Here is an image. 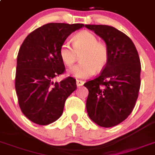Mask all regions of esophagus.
Instances as JSON below:
<instances>
[{"mask_svg":"<svg viewBox=\"0 0 155 155\" xmlns=\"http://www.w3.org/2000/svg\"><path fill=\"white\" fill-rule=\"evenodd\" d=\"M84 84V82L82 81V80H76V85H77V87H81V86H83Z\"/></svg>","mask_w":155,"mask_h":155,"instance_id":"esophagus-1","label":"esophagus"}]
</instances>
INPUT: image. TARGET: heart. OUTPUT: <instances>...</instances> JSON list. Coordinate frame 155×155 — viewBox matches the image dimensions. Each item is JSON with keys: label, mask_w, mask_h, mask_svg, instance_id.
<instances>
[{"label": "heart", "mask_w": 155, "mask_h": 155, "mask_svg": "<svg viewBox=\"0 0 155 155\" xmlns=\"http://www.w3.org/2000/svg\"><path fill=\"white\" fill-rule=\"evenodd\" d=\"M73 47L64 42L59 49L60 58L66 66L71 67L80 55V63L69 70L70 75L77 79H86L106 68L110 53L107 45L99 42L97 38L89 31H84L72 38Z\"/></svg>", "instance_id": "1"}]
</instances>
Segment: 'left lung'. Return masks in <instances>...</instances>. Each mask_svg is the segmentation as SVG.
I'll use <instances>...</instances> for the list:
<instances>
[{"mask_svg":"<svg viewBox=\"0 0 155 155\" xmlns=\"http://www.w3.org/2000/svg\"><path fill=\"white\" fill-rule=\"evenodd\" d=\"M107 45L110 53L106 68L95 79L87 82L86 103L89 117L97 125H117L131 114L140 87V60L130 38L114 27L85 25Z\"/></svg>","mask_w":155,"mask_h":155,"instance_id":"1","label":"left lung"}]
</instances>
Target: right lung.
Returning a JSON list of instances; mask_svg holds the SVG:
<instances>
[{
	"instance_id": "add662e5",
	"label": "right lung",
	"mask_w": 155,
	"mask_h": 155,
	"mask_svg": "<svg viewBox=\"0 0 155 155\" xmlns=\"http://www.w3.org/2000/svg\"><path fill=\"white\" fill-rule=\"evenodd\" d=\"M84 24L50 23L29 34L19 48L15 91L19 107L30 120L39 125L51 124L62 115L67 97L76 89L75 80L53 79L64 71L59 55L61 45Z\"/></svg>"
}]
</instances>
